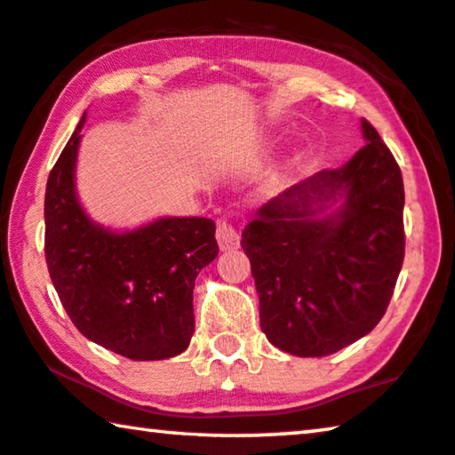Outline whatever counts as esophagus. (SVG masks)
<instances>
[{"label": "esophagus", "mask_w": 455, "mask_h": 455, "mask_svg": "<svg viewBox=\"0 0 455 455\" xmlns=\"http://www.w3.org/2000/svg\"><path fill=\"white\" fill-rule=\"evenodd\" d=\"M215 237H218V243L223 251L235 250L237 246H240V234H237V229L229 221L218 223V232H215Z\"/></svg>", "instance_id": "obj_1"}]
</instances>
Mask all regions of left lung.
Wrapping results in <instances>:
<instances>
[{
	"instance_id": "8db88e82",
	"label": "left lung",
	"mask_w": 455,
	"mask_h": 455,
	"mask_svg": "<svg viewBox=\"0 0 455 455\" xmlns=\"http://www.w3.org/2000/svg\"><path fill=\"white\" fill-rule=\"evenodd\" d=\"M362 134L366 144L349 163L286 188L242 232L262 331L300 358L372 331L403 267V174L372 124L362 120ZM339 198V212L323 216Z\"/></svg>"
}]
</instances>
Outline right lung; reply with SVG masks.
Instances as JSON below:
<instances>
[{
  "mask_svg": "<svg viewBox=\"0 0 455 455\" xmlns=\"http://www.w3.org/2000/svg\"><path fill=\"white\" fill-rule=\"evenodd\" d=\"M81 117L44 197V254L52 284L76 330L130 360L185 352L195 331L193 289L218 256L215 223L163 218L116 234L87 218L75 193Z\"/></svg>",
  "mask_w": 455,
  "mask_h": 455,
  "instance_id": "1",
  "label": "right lung"
}]
</instances>
